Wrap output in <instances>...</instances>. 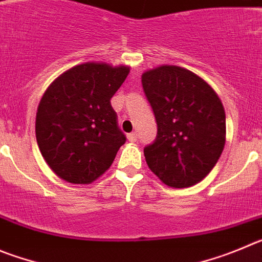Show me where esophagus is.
Masks as SVG:
<instances>
[{
  "label": "esophagus",
  "instance_id": "esophagus-1",
  "mask_svg": "<svg viewBox=\"0 0 262 262\" xmlns=\"http://www.w3.org/2000/svg\"><path fill=\"white\" fill-rule=\"evenodd\" d=\"M128 141H129V142H136V141H137V133H136V132L128 134Z\"/></svg>",
  "mask_w": 262,
  "mask_h": 262
}]
</instances>
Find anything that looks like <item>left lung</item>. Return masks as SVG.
<instances>
[{
    "instance_id": "8db88e82",
    "label": "left lung",
    "mask_w": 262,
    "mask_h": 262,
    "mask_svg": "<svg viewBox=\"0 0 262 262\" xmlns=\"http://www.w3.org/2000/svg\"><path fill=\"white\" fill-rule=\"evenodd\" d=\"M158 132L143 148L148 168L172 188L192 187L214 168L226 138L222 102L199 75L173 65L142 74Z\"/></svg>"
}]
</instances>
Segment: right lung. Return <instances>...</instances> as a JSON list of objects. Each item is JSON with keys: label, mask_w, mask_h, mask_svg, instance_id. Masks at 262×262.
<instances>
[{"label": "right lung", "mask_w": 262, "mask_h": 262, "mask_svg": "<svg viewBox=\"0 0 262 262\" xmlns=\"http://www.w3.org/2000/svg\"><path fill=\"white\" fill-rule=\"evenodd\" d=\"M128 67L86 62L61 74L47 89L36 114L40 152L58 178L90 184L114 163L126 141L111 99Z\"/></svg>", "instance_id": "right-lung-1"}]
</instances>
